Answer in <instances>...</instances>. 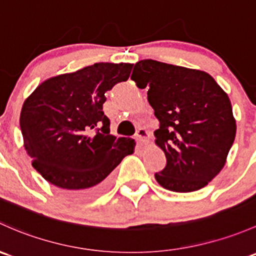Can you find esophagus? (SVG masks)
Returning <instances> with one entry per match:
<instances>
[{
  "label": "esophagus",
  "mask_w": 256,
  "mask_h": 256,
  "mask_svg": "<svg viewBox=\"0 0 256 256\" xmlns=\"http://www.w3.org/2000/svg\"><path fill=\"white\" fill-rule=\"evenodd\" d=\"M148 132H147V130H144V128H138L135 135V138L137 142H144L147 138H148Z\"/></svg>",
  "instance_id": "obj_1"
}]
</instances>
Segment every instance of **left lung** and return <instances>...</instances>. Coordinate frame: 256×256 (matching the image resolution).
Masks as SVG:
<instances>
[{
    "label": "left lung",
    "instance_id": "1",
    "mask_svg": "<svg viewBox=\"0 0 256 256\" xmlns=\"http://www.w3.org/2000/svg\"><path fill=\"white\" fill-rule=\"evenodd\" d=\"M131 80L148 88L147 99L160 120L156 144L166 164L154 174L158 184L176 192L206 186L224 166L234 142L227 94L206 72L156 60L136 62Z\"/></svg>",
    "mask_w": 256,
    "mask_h": 256
}]
</instances>
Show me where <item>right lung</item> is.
<instances>
[{"label":"right lung","mask_w":256,"mask_h":256,"mask_svg":"<svg viewBox=\"0 0 256 256\" xmlns=\"http://www.w3.org/2000/svg\"><path fill=\"white\" fill-rule=\"evenodd\" d=\"M132 64L98 62L42 82L24 102L20 131L32 166L76 198L106 190L135 141L110 135L106 93L128 80Z\"/></svg>","instance_id":"add662e5"}]
</instances>
